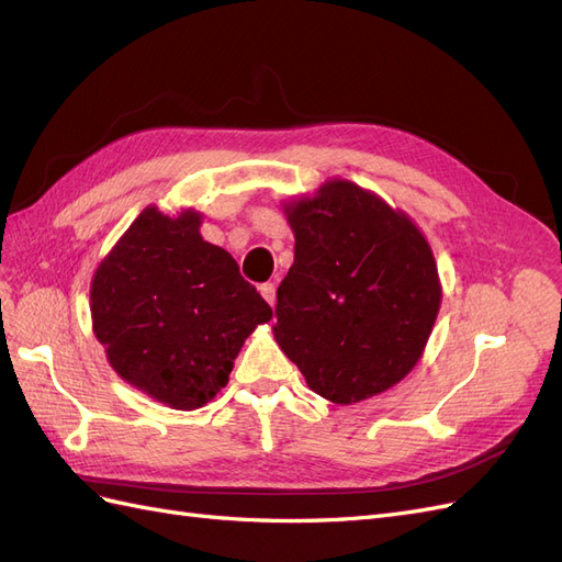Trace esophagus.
<instances>
[{
    "label": "esophagus",
    "instance_id": "obj_1",
    "mask_svg": "<svg viewBox=\"0 0 562 562\" xmlns=\"http://www.w3.org/2000/svg\"><path fill=\"white\" fill-rule=\"evenodd\" d=\"M260 295L271 304V307H274V304H277V285L274 283H262Z\"/></svg>",
    "mask_w": 562,
    "mask_h": 562
}]
</instances>
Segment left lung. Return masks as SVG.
<instances>
[{"label":"left lung","mask_w":562,"mask_h":562,"mask_svg":"<svg viewBox=\"0 0 562 562\" xmlns=\"http://www.w3.org/2000/svg\"><path fill=\"white\" fill-rule=\"evenodd\" d=\"M295 262L277 291L274 339L318 396L361 403L422 359L440 310L438 267L413 217L333 178L283 201Z\"/></svg>","instance_id":"1"}]
</instances>
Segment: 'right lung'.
<instances>
[{
  "label": "right lung",
  "mask_w": 562,
  "mask_h": 562,
  "mask_svg": "<svg viewBox=\"0 0 562 562\" xmlns=\"http://www.w3.org/2000/svg\"><path fill=\"white\" fill-rule=\"evenodd\" d=\"M201 217L147 206L91 281L93 333L110 366L176 411L213 401L246 337L271 318L232 255L203 241Z\"/></svg>",
  "instance_id": "right-lung-1"
}]
</instances>
